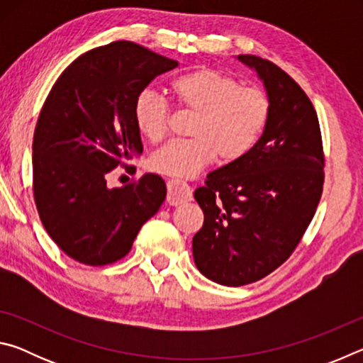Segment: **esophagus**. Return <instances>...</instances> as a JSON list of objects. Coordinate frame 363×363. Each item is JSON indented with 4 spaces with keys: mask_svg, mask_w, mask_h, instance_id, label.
Returning a JSON list of instances; mask_svg holds the SVG:
<instances>
[{
    "mask_svg": "<svg viewBox=\"0 0 363 363\" xmlns=\"http://www.w3.org/2000/svg\"><path fill=\"white\" fill-rule=\"evenodd\" d=\"M192 200V189H190L189 184L182 179H177V177H173V179L168 181V195H167V201L169 205H181L184 201Z\"/></svg>",
    "mask_w": 363,
    "mask_h": 363,
    "instance_id": "34e87169",
    "label": "esophagus"
}]
</instances>
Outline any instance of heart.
<instances>
[{
  "label": "heart",
  "mask_w": 363,
  "mask_h": 363,
  "mask_svg": "<svg viewBox=\"0 0 363 363\" xmlns=\"http://www.w3.org/2000/svg\"><path fill=\"white\" fill-rule=\"evenodd\" d=\"M171 94L181 108L195 113L190 139H176L152 155L158 173L189 177L210 164L216 155L230 163L253 149L270 116L269 96L257 86H242L219 70L200 67L171 79ZM134 123L149 140L168 131L169 106L153 91H143L134 101Z\"/></svg>",
  "instance_id": "1"
}]
</instances>
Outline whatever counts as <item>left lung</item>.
Listing matches in <instances>:
<instances>
[{"label": "left lung", "instance_id": "left-lung-1", "mask_svg": "<svg viewBox=\"0 0 363 363\" xmlns=\"http://www.w3.org/2000/svg\"><path fill=\"white\" fill-rule=\"evenodd\" d=\"M238 60L266 86L269 123L247 155L208 174L194 194L205 214L192 240L194 261L225 286L261 280L291 256L325 181L320 125L309 97L270 60L251 54Z\"/></svg>", "mask_w": 363, "mask_h": 363}]
</instances>
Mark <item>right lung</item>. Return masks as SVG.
I'll use <instances>...</instances> for the list:
<instances>
[{"label":"right lung","mask_w":363,"mask_h":363,"mask_svg":"<svg viewBox=\"0 0 363 363\" xmlns=\"http://www.w3.org/2000/svg\"><path fill=\"white\" fill-rule=\"evenodd\" d=\"M177 60L133 41L91 49L49 91L33 134V196L49 237L86 266L125 257L167 196L158 174L110 189L107 174L143 153L133 107Z\"/></svg>","instance_id":"right-lung-1"}]
</instances>
